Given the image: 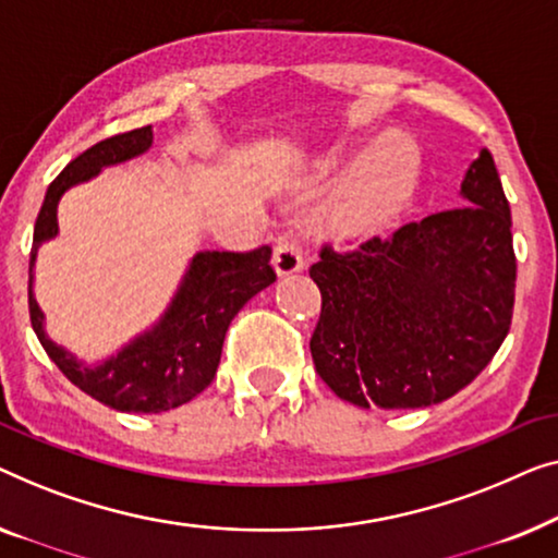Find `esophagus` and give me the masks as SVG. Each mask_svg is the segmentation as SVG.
Instances as JSON below:
<instances>
[{
  "instance_id": "34e87169",
  "label": "esophagus",
  "mask_w": 558,
  "mask_h": 558,
  "mask_svg": "<svg viewBox=\"0 0 558 558\" xmlns=\"http://www.w3.org/2000/svg\"><path fill=\"white\" fill-rule=\"evenodd\" d=\"M303 265V253L301 247H298V242L280 238L276 250H272V268H276L278 276L286 278L293 276V272H301Z\"/></svg>"
}]
</instances>
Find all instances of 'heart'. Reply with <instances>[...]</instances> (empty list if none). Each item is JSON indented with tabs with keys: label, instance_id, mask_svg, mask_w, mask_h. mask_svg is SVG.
<instances>
[{
	"label": "heart",
	"instance_id": "heart-1",
	"mask_svg": "<svg viewBox=\"0 0 558 558\" xmlns=\"http://www.w3.org/2000/svg\"><path fill=\"white\" fill-rule=\"evenodd\" d=\"M313 179L318 184L347 182L326 217V230L336 242L354 245L387 232L404 215L420 182V156L407 144L391 141L389 146L359 154L347 169L336 159H324L316 163Z\"/></svg>",
	"mask_w": 558,
	"mask_h": 558
}]
</instances>
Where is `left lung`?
Instances as JSON below:
<instances>
[{
	"label": "left lung",
	"instance_id": "left-lung-1",
	"mask_svg": "<svg viewBox=\"0 0 558 558\" xmlns=\"http://www.w3.org/2000/svg\"><path fill=\"white\" fill-rule=\"evenodd\" d=\"M462 207L399 227L354 253L320 250L316 372L356 407L417 410L468 387L508 336L515 298L511 207L481 148Z\"/></svg>",
	"mask_w": 558,
	"mask_h": 558
}]
</instances>
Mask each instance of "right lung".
<instances>
[{
  "label": "right lung",
  "mask_w": 558,
  "mask_h": 558,
  "mask_svg": "<svg viewBox=\"0 0 558 558\" xmlns=\"http://www.w3.org/2000/svg\"><path fill=\"white\" fill-rule=\"evenodd\" d=\"M151 144L154 129L144 125V129L98 141L96 146L70 161L45 194L35 222L33 253H29V318L47 356L77 389L98 399L100 404L119 412L141 414L177 410L207 389L217 374L225 333L232 318L250 298L276 282L268 245L253 253L202 250L186 265L182 282L159 320L144 333L133 336L108 359H100L98 364H85L83 359L70 354L47 336L45 313L33 290L35 260L43 242L58 238V204L62 194L70 186L90 182L108 167L146 154Z\"/></svg>",
  "instance_id": "add662e5"
}]
</instances>
